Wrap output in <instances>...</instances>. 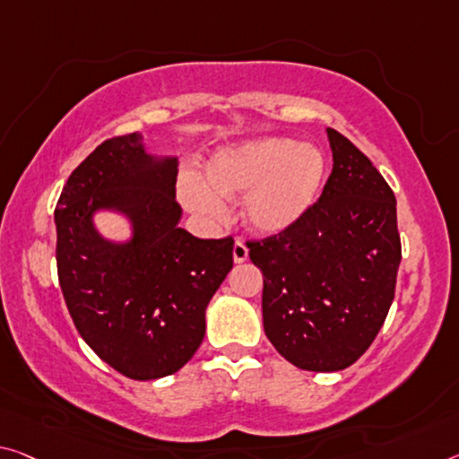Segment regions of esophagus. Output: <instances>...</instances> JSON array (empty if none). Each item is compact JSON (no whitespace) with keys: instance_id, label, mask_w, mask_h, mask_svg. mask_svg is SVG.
<instances>
[{"instance_id":"esophagus-1","label":"esophagus","mask_w":459,"mask_h":459,"mask_svg":"<svg viewBox=\"0 0 459 459\" xmlns=\"http://www.w3.org/2000/svg\"><path fill=\"white\" fill-rule=\"evenodd\" d=\"M247 257H249V249H247L245 243L235 241V245H232V259H235V264H243Z\"/></svg>"}]
</instances>
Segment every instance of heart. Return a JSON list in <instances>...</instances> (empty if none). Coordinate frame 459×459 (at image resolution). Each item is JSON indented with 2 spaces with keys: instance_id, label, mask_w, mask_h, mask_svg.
Here are the masks:
<instances>
[{
  "instance_id": "obj_1",
  "label": "heart",
  "mask_w": 459,
  "mask_h": 459,
  "mask_svg": "<svg viewBox=\"0 0 459 459\" xmlns=\"http://www.w3.org/2000/svg\"><path fill=\"white\" fill-rule=\"evenodd\" d=\"M208 181L194 171L179 178V200L204 222L227 218V198L243 195L241 221L259 237L298 227L323 192V152L286 136H265L218 149L206 165Z\"/></svg>"
}]
</instances>
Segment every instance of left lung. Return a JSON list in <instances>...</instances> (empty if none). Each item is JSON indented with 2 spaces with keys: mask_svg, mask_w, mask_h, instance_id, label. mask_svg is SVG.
<instances>
[{
  "mask_svg": "<svg viewBox=\"0 0 459 459\" xmlns=\"http://www.w3.org/2000/svg\"><path fill=\"white\" fill-rule=\"evenodd\" d=\"M333 171L308 216L247 243L264 273V329L296 368L339 372L382 329L400 265L396 198L355 144L326 128Z\"/></svg>",
  "mask_w": 459,
  "mask_h": 459,
  "instance_id": "obj_1",
  "label": "left lung"
}]
</instances>
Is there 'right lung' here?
I'll return each instance as SVG.
<instances>
[{
    "label": "right lung",
    "instance_id": "obj_1",
    "mask_svg": "<svg viewBox=\"0 0 459 459\" xmlns=\"http://www.w3.org/2000/svg\"><path fill=\"white\" fill-rule=\"evenodd\" d=\"M179 159L133 133L101 143L71 173L55 210L56 267L69 315L108 366L133 380L179 372L206 333V308L232 269V238L179 227ZM125 217L110 239L98 213Z\"/></svg>",
    "mask_w": 459,
    "mask_h": 459
}]
</instances>
